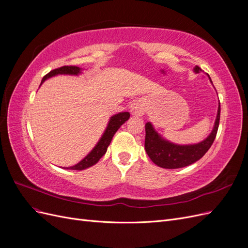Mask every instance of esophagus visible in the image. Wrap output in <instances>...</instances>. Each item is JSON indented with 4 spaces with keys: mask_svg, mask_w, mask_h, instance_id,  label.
<instances>
[{
    "mask_svg": "<svg viewBox=\"0 0 248 248\" xmlns=\"http://www.w3.org/2000/svg\"><path fill=\"white\" fill-rule=\"evenodd\" d=\"M144 107H142V104L140 101H134L131 104V108H130V112L133 116H141L144 114Z\"/></svg>",
    "mask_w": 248,
    "mask_h": 248,
    "instance_id": "obj_1",
    "label": "esophagus"
}]
</instances>
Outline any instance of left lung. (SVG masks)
Returning a JSON list of instances; mask_svg holds the SVG:
<instances>
[{
    "label": "left lung",
    "instance_id": "obj_1",
    "mask_svg": "<svg viewBox=\"0 0 248 248\" xmlns=\"http://www.w3.org/2000/svg\"><path fill=\"white\" fill-rule=\"evenodd\" d=\"M196 73H200L202 69L199 66L193 68ZM211 80V78H210ZM212 82V80H211ZM220 119V103L217 109V116L213 129L209 136L198 144L193 145H178L170 142V140L162 138L155 130L151 122L146 123V138L145 149L148 156L156 166L163 169H180L189 166L206 154V152L212 146L215 140L217 130H218Z\"/></svg>",
    "mask_w": 248,
    "mask_h": 248
}]
</instances>
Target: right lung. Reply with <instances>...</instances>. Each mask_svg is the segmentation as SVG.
Here are the masks:
<instances>
[{
    "label": "right lung",
    "mask_w": 248,
    "mask_h": 248,
    "mask_svg": "<svg viewBox=\"0 0 248 248\" xmlns=\"http://www.w3.org/2000/svg\"><path fill=\"white\" fill-rule=\"evenodd\" d=\"M80 73H81V68H79V67H77V66L60 67V68L51 70L49 73H47L46 76L42 78L40 86L49 78L59 76V74H64V76H78V74H80ZM129 117H130V114L128 111H122V112H119V114L111 116L108 123L107 128L102 134V137L100 138L98 142L95 145L92 151L90 152L84 159H81L78 163L74 164V166H72V167L64 168V169L81 170H86L90 167H93L94 164L98 162L101 157L106 154L108 147L109 146L110 141H111L112 137L115 136V133L117 132V130L120 128V127H121L127 121V120L129 119Z\"/></svg>",
    "instance_id": "right-lung-1"
}]
</instances>
